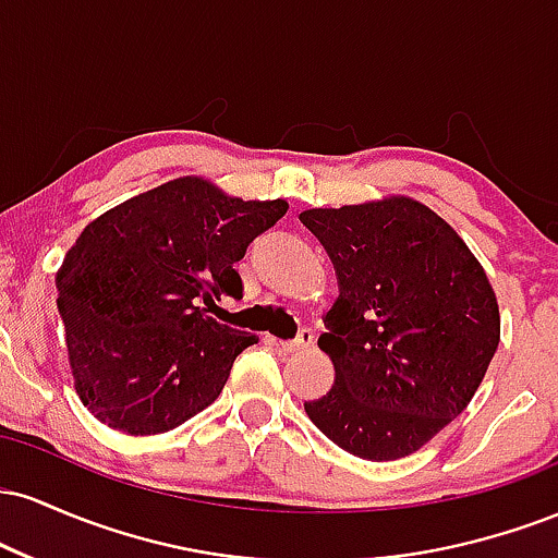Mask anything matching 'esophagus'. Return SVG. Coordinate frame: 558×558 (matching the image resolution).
<instances>
[{
    "instance_id": "34e87169",
    "label": "esophagus",
    "mask_w": 558,
    "mask_h": 558,
    "mask_svg": "<svg viewBox=\"0 0 558 558\" xmlns=\"http://www.w3.org/2000/svg\"><path fill=\"white\" fill-rule=\"evenodd\" d=\"M275 343H278L280 349H286V351H304V349H310L312 343H315V332H312L310 328H301L299 336L291 338V341H275Z\"/></svg>"
}]
</instances>
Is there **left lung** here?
<instances>
[{
    "label": "left lung",
    "instance_id": "left-lung-1",
    "mask_svg": "<svg viewBox=\"0 0 558 558\" xmlns=\"http://www.w3.org/2000/svg\"><path fill=\"white\" fill-rule=\"evenodd\" d=\"M336 267L319 349L336 380L306 401L367 462L414 453L464 412L498 349L496 293L444 217L407 196L299 215Z\"/></svg>",
    "mask_w": 558,
    "mask_h": 558
}]
</instances>
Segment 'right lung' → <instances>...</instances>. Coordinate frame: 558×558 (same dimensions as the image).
Listing matches in <instances>:
<instances>
[{
	"label": "right lung",
	"instance_id": "add662e5",
	"mask_svg": "<svg viewBox=\"0 0 558 558\" xmlns=\"http://www.w3.org/2000/svg\"><path fill=\"white\" fill-rule=\"evenodd\" d=\"M202 178L138 194L83 228L57 272L70 369L83 407L112 430L157 435L207 409L257 336L207 315L241 299L235 262L286 215Z\"/></svg>",
	"mask_w": 558,
	"mask_h": 558
}]
</instances>
